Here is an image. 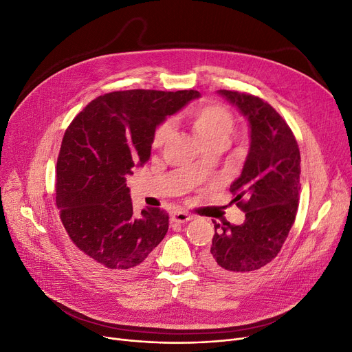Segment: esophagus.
<instances>
[{
  "mask_svg": "<svg viewBox=\"0 0 352 352\" xmlns=\"http://www.w3.org/2000/svg\"><path fill=\"white\" fill-rule=\"evenodd\" d=\"M192 219V215L187 214V212H182V211H178V212H174L171 215V223L174 224H186L188 223V221Z\"/></svg>",
  "mask_w": 352,
  "mask_h": 352,
  "instance_id": "1",
  "label": "esophagus"
}]
</instances>
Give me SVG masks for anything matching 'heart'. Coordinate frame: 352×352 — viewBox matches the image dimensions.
Returning a JSON list of instances; mask_svg holds the SVG:
<instances>
[{"label":"heart","instance_id":"1","mask_svg":"<svg viewBox=\"0 0 352 352\" xmlns=\"http://www.w3.org/2000/svg\"><path fill=\"white\" fill-rule=\"evenodd\" d=\"M184 120L188 122L192 133L202 146L227 145L235 129V120L231 111L217 101H202L184 113ZM170 135V125L160 124L153 133V150H161Z\"/></svg>","mask_w":352,"mask_h":352}]
</instances>
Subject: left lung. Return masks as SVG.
Segmentation results:
<instances>
[{
	"instance_id": "8db88e82",
	"label": "left lung",
	"mask_w": 352,
	"mask_h": 352,
	"mask_svg": "<svg viewBox=\"0 0 352 352\" xmlns=\"http://www.w3.org/2000/svg\"><path fill=\"white\" fill-rule=\"evenodd\" d=\"M248 118L251 146L241 177L230 191L245 212L241 226L215 221L204 265L226 280L247 278L281 251L295 221L300 197L301 155L287 121L267 101L248 92L219 89Z\"/></svg>"
}]
</instances>
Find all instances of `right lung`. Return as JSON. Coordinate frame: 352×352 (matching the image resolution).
Returning <instances> with one entry per match:
<instances>
[{
	"label": "right lung",
	"instance_id": "1",
	"mask_svg": "<svg viewBox=\"0 0 352 352\" xmlns=\"http://www.w3.org/2000/svg\"><path fill=\"white\" fill-rule=\"evenodd\" d=\"M199 97L195 89L114 91L92 100L65 129L55 202L84 260L108 275L141 272L168 231L160 208L134 215L125 177L151 155V137L166 116Z\"/></svg>",
	"mask_w": 352,
	"mask_h": 352
}]
</instances>
